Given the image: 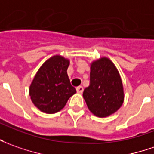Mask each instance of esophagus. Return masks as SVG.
<instances>
[{
  "label": "esophagus",
  "instance_id": "34e87169",
  "mask_svg": "<svg viewBox=\"0 0 154 154\" xmlns=\"http://www.w3.org/2000/svg\"><path fill=\"white\" fill-rule=\"evenodd\" d=\"M76 91H77V92H78V93H82L84 91V89H83V87L81 86V85H79V86H78V87L76 88Z\"/></svg>",
  "mask_w": 154,
  "mask_h": 154
}]
</instances>
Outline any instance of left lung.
<instances>
[{"label":"left lung","mask_w":154,"mask_h":154,"mask_svg":"<svg viewBox=\"0 0 154 154\" xmlns=\"http://www.w3.org/2000/svg\"><path fill=\"white\" fill-rule=\"evenodd\" d=\"M83 96L89 110L99 117L111 115L122 106V82L110 59L101 58L91 63L90 85L84 90Z\"/></svg>","instance_id":"1"}]
</instances>
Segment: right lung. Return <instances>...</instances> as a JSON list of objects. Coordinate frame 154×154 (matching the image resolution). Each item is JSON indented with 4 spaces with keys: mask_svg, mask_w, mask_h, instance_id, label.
<instances>
[{
    "mask_svg": "<svg viewBox=\"0 0 154 154\" xmlns=\"http://www.w3.org/2000/svg\"><path fill=\"white\" fill-rule=\"evenodd\" d=\"M69 61L55 55L39 69L32 82L29 95L32 103L48 114L62 110L68 100L76 93L67 75Z\"/></svg>",
    "mask_w": 154,
    "mask_h": 154,
    "instance_id": "obj_1",
    "label": "right lung"
}]
</instances>
